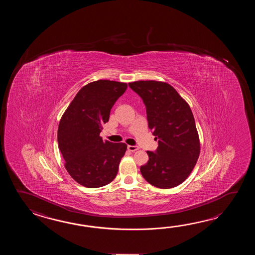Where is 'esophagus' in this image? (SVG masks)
Wrapping results in <instances>:
<instances>
[{
    "instance_id": "obj_1",
    "label": "esophagus",
    "mask_w": 255,
    "mask_h": 255,
    "mask_svg": "<svg viewBox=\"0 0 255 255\" xmlns=\"http://www.w3.org/2000/svg\"><path fill=\"white\" fill-rule=\"evenodd\" d=\"M128 149L131 152L136 151L138 149V146H128Z\"/></svg>"
}]
</instances>
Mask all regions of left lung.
I'll list each match as a JSON object with an SVG mask.
<instances>
[{
    "instance_id": "obj_1",
    "label": "left lung",
    "mask_w": 255,
    "mask_h": 255,
    "mask_svg": "<svg viewBox=\"0 0 255 255\" xmlns=\"http://www.w3.org/2000/svg\"><path fill=\"white\" fill-rule=\"evenodd\" d=\"M146 107L148 128L158 146L146 151L148 161L141 166L143 178L160 189L181 184L195 167L200 139L190 106L173 87L164 82L128 84Z\"/></svg>"
}]
</instances>
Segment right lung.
I'll return each mask as SVG.
<instances>
[{
    "mask_svg": "<svg viewBox=\"0 0 255 255\" xmlns=\"http://www.w3.org/2000/svg\"><path fill=\"white\" fill-rule=\"evenodd\" d=\"M126 83L98 80L82 87L60 120L57 140L65 167L77 183L99 188L116 178L125 155V143L103 141L104 124Z\"/></svg>",
    "mask_w": 255,
    "mask_h": 255,
    "instance_id": "add662e5",
    "label": "right lung"
}]
</instances>
